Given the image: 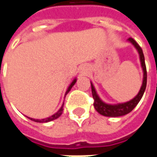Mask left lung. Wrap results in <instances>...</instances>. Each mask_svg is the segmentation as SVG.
Returning <instances> with one entry per match:
<instances>
[{
	"label": "left lung",
	"mask_w": 157,
	"mask_h": 157,
	"mask_svg": "<svg viewBox=\"0 0 157 157\" xmlns=\"http://www.w3.org/2000/svg\"><path fill=\"white\" fill-rule=\"evenodd\" d=\"M128 40L132 43L135 47L137 48V52L139 53L142 68H143V70H144L143 84H142V87L140 88L139 93L137 94V95L134 99H132V101L125 102V103L117 104V105H108V104L104 103L99 98L98 94L95 92L94 87L91 83V89H92V95L93 98H94V108L100 114L104 115V116H106V117H120V116H123V115H125L129 113H131L132 110L136 107V105L138 104V102L140 101L142 97L144 95V93L145 91L146 85H147V70H146L145 61H144V53H143V50L139 46V44L132 38H129Z\"/></svg>",
	"instance_id": "obj_1"
}]
</instances>
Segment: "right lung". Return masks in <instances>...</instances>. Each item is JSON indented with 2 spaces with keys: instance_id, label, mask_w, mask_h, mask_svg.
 Returning a JSON list of instances; mask_svg holds the SVG:
<instances>
[{
  "instance_id": "add662e5",
  "label": "right lung",
  "mask_w": 157,
  "mask_h": 157,
  "mask_svg": "<svg viewBox=\"0 0 157 157\" xmlns=\"http://www.w3.org/2000/svg\"><path fill=\"white\" fill-rule=\"evenodd\" d=\"M75 82H76V79H75L74 81L72 82V83L70 84V87H69V88H68V89H67V91H66V94H65V95H66V94H67L68 93L70 92V89H71V88H72V87H73V86H74V85H75ZM63 104H64V103H63ZM63 106H62L60 109L58 110V112H57V113H55V114H54V115H52V117H50V118H47V119H41V120H39V119H31V118H29V119H31V120H33V121H35V122H42V123H43V122H49V121H52V120H54V119H57L58 117H60L61 114L63 113Z\"/></svg>"
}]
</instances>
